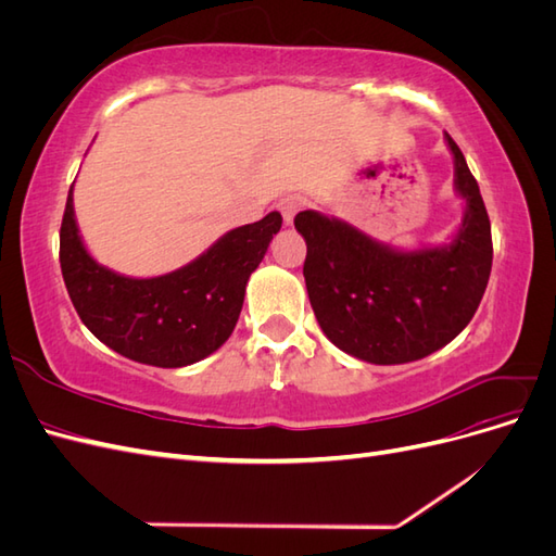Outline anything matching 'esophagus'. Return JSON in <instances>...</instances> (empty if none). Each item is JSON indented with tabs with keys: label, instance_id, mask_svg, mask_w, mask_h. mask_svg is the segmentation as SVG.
<instances>
[{
	"label": "esophagus",
	"instance_id": "34e87169",
	"mask_svg": "<svg viewBox=\"0 0 556 556\" xmlns=\"http://www.w3.org/2000/svg\"><path fill=\"white\" fill-rule=\"evenodd\" d=\"M301 206H304V199H301V197H296V194L282 197L278 201V211L282 213V223L290 227L294 223V215L301 211Z\"/></svg>",
	"mask_w": 556,
	"mask_h": 556
}]
</instances>
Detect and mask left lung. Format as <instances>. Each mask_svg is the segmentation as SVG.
Segmentation results:
<instances>
[{
    "instance_id": "1",
    "label": "left lung",
    "mask_w": 556,
    "mask_h": 556,
    "mask_svg": "<svg viewBox=\"0 0 556 556\" xmlns=\"http://www.w3.org/2000/svg\"><path fill=\"white\" fill-rule=\"evenodd\" d=\"M464 217L443 245L401 250L317 211L294 217L304 278L327 339L368 364H406L447 345L476 315L492 271V227L459 146L445 134Z\"/></svg>"
}]
</instances>
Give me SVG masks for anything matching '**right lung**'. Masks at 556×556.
<instances>
[{
    "mask_svg": "<svg viewBox=\"0 0 556 556\" xmlns=\"http://www.w3.org/2000/svg\"><path fill=\"white\" fill-rule=\"evenodd\" d=\"M282 217L227 231L197 260L172 274L131 278L99 264L83 243L66 197L60 229V266L78 317L117 355L148 366L180 368L204 359L237 327L245 285L266 255Z\"/></svg>",
    "mask_w": 556,
    "mask_h": 556,
    "instance_id": "right-lung-1",
    "label": "right lung"
}]
</instances>
